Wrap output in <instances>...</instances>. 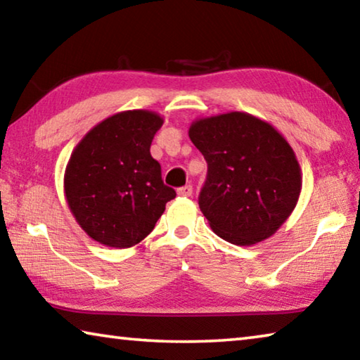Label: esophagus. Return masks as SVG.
Returning <instances> with one entry per match:
<instances>
[{"instance_id": "esophagus-1", "label": "esophagus", "mask_w": 360, "mask_h": 360, "mask_svg": "<svg viewBox=\"0 0 360 360\" xmlns=\"http://www.w3.org/2000/svg\"><path fill=\"white\" fill-rule=\"evenodd\" d=\"M192 192H193V188H192L191 184L182 186V187L178 188V195H179V197H191Z\"/></svg>"}]
</instances>
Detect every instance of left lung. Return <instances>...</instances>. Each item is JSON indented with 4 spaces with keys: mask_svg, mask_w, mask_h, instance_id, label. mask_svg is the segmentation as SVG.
I'll list each match as a JSON object with an SVG mask.
<instances>
[{
    "mask_svg": "<svg viewBox=\"0 0 360 360\" xmlns=\"http://www.w3.org/2000/svg\"><path fill=\"white\" fill-rule=\"evenodd\" d=\"M188 136L208 163L198 205L212 231L238 246L275 233L302 191L300 165L281 133L233 111L195 120Z\"/></svg>",
    "mask_w": 360,
    "mask_h": 360,
    "instance_id": "obj_1",
    "label": "left lung"
}]
</instances>
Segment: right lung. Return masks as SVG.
I'll return each mask as SVG.
<instances>
[{"instance_id": "obj_1", "label": "right lung", "mask_w": 360, "mask_h": 360, "mask_svg": "<svg viewBox=\"0 0 360 360\" xmlns=\"http://www.w3.org/2000/svg\"><path fill=\"white\" fill-rule=\"evenodd\" d=\"M162 124L160 115L144 109L114 114L72 150L65 172L66 202L85 233L101 245H138L176 197L150 155Z\"/></svg>"}]
</instances>
